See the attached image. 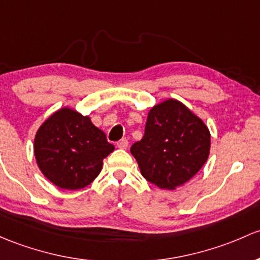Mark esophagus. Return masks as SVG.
<instances>
[{"mask_svg": "<svg viewBox=\"0 0 260 260\" xmlns=\"http://www.w3.org/2000/svg\"><path fill=\"white\" fill-rule=\"evenodd\" d=\"M117 147H118V148H121V149H125L128 147V141L125 138L121 139L119 142H117Z\"/></svg>", "mask_w": 260, "mask_h": 260, "instance_id": "1", "label": "esophagus"}]
</instances>
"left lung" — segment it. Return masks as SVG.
Masks as SVG:
<instances>
[{
  "mask_svg": "<svg viewBox=\"0 0 260 260\" xmlns=\"http://www.w3.org/2000/svg\"><path fill=\"white\" fill-rule=\"evenodd\" d=\"M209 151L208 127L173 98L151 108L143 138L131 147L142 176L168 190L193 178L208 159Z\"/></svg>",
  "mask_w": 260,
  "mask_h": 260,
  "instance_id": "left-lung-1",
  "label": "left lung"
}]
</instances>
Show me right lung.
<instances>
[{
	"label": "right lung",
	"mask_w": 260,
	"mask_h": 260,
	"mask_svg": "<svg viewBox=\"0 0 260 260\" xmlns=\"http://www.w3.org/2000/svg\"><path fill=\"white\" fill-rule=\"evenodd\" d=\"M34 149L46 178L62 189L76 190L93 182L114 146L88 116L63 107L38 128Z\"/></svg>",
	"instance_id": "add662e5"
}]
</instances>
